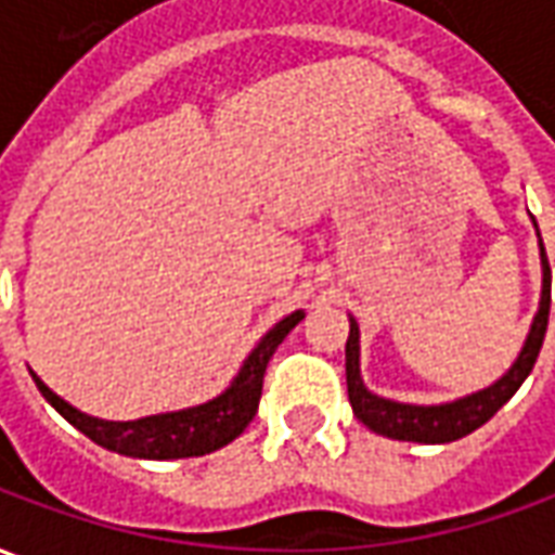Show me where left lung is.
Segmentation results:
<instances>
[{
  "instance_id": "left-lung-1",
  "label": "left lung",
  "mask_w": 555,
  "mask_h": 555,
  "mask_svg": "<svg viewBox=\"0 0 555 555\" xmlns=\"http://www.w3.org/2000/svg\"><path fill=\"white\" fill-rule=\"evenodd\" d=\"M541 258H544L541 309H538L532 330H529V338H526L517 362L512 365V372L493 386H488V389H481L476 396L461 398V401H452V404L416 408V404H398V401H386V398L369 392L360 377V326H357V321H350L348 348H345V360H348L345 362L348 365V398L350 408H353L362 425L372 428L374 434L408 442H452L481 428L520 389V384L529 377L532 365H535L541 345H544L550 318V261L547 253H544V243H541Z\"/></svg>"
}]
</instances>
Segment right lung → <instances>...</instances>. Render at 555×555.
I'll use <instances>...</instances> for the list:
<instances>
[{"label": "right lung", "instance_id": "add662e5", "mask_svg": "<svg viewBox=\"0 0 555 555\" xmlns=\"http://www.w3.org/2000/svg\"><path fill=\"white\" fill-rule=\"evenodd\" d=\"M300 321L302 312H294L285 321H279L258 341V348L249 353L241 374L234 377V384L222 396L207 404H198V408L181 410V413H159V416H145L137 422H103V418L86 416L77 408H70L43 384L38 374H31V380L74 428L82 430L89 440L109 452L127 454V457H147V461L198 457V454L217 452L222 446H229L253 422V416L258 413V401H261V389H264L267 362L276 353L282 338L288 336Z\"/></svg>", "mask_w": 555, "mask_h": 555}]
</instances>
